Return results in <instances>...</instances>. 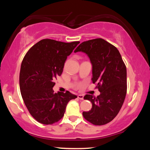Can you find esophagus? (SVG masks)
<instances>
[{"label":"esophagus","instance_id":"esophagus-1","mask_svg":"<svg viewBox=\"0 0 150 150\" xmlns=\"http://www.w3.org/2000/svg\"><path fill=\"white\" fill-rule=\"evenodd\" d=\"M77 97H78V98H79L80 100H83V98H84V96H83V95H78Z\"/></svg>","mask_w":150,"mask_h":150}]
</instances>
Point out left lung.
<instances>
[{
  "mask_svg": "<svg viewBox=\"0 0 150 150\" xmlns=\"http://www.w3.org/2000/svg\"><path fill=\"white\" fill-rule=\"evenodd\" d=\"M74 52H83L89 57L93 65V83L100 91L98 96L86 95L92 108L83 112L86 120L96 126L110 122L118 115L125 99L127 91L126 67L115 45L102 38L81 43Z\"/></svg>",
  "mask_w": 150,
  "mask_h": 150,
  "instance_id": "obj_1",
  "label": "left lung"
}]
</instances>
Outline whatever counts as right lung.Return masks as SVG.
<instances>
[{"instance_id":"obj_1","label":"right lung","mask_w":150,"mask_h":150,"mask_svg":"<svg viewBox=\"0 0 150 150\" xmlns=\"http://www.w3.org/2000/svg\"><path fill=\"white\" fill-rule=\"evenodd\" d=\"M79 43L44 39L25 55L20 71V93L30 114L38 122L45 125L57 122L64 116L69 101L77 98L69 91L54 93L52 88L67 56Z\"/></svg>"}]
</instances>
